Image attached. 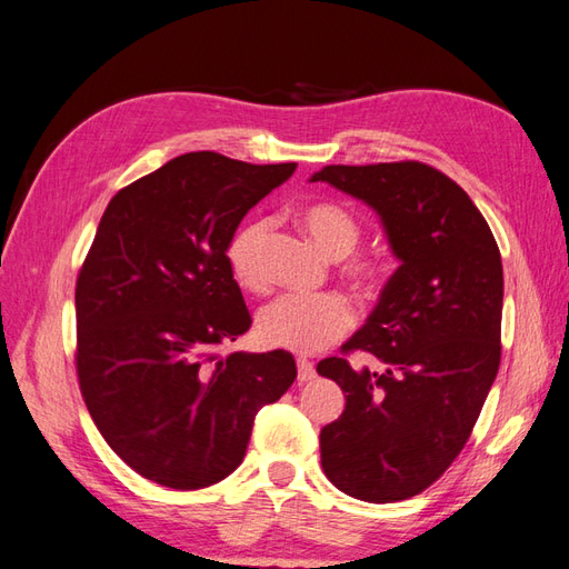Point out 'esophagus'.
<instances>
[{
	"label": "esophagus",
	"instance_id": "esophagus-1",
	"mask_svg": "<svg viewBox=\"0 0 569 569\" xmlns=\"http://www.w3.org/2000/svg\"><path fill=\"white\" fill-rule=\"evenodd\" d=\"M315 375L312 362L308 358H298V382H312Z\"/></svg>",
	"mask_w": 569,
	"mask_h": 569
}]
</instances>
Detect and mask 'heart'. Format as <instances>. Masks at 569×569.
Segmentation results:
<instances>
[{
    "label": "heart",
    "mask_w": 569,
    "mask_h": 569,
    "mask_svg": "<svg viewBox=\"0 0 569 569\" xmlns=\"http://www.w3.org/2000/svg\"><path fill=\"white\" fill-rule=\"evenodd\" d=\"M300 228L329 259L351 254L362 236L358 218L341 203L312 201L296 213ZM271 223L267 218H252L242 223L226 247V261L232 279L250 293H264L269 288L267 244ZM343 279L360 296L375 298L387 279L385 261L377 257H351L341 269ZM356 315L343 296L327 293L317 298L283 296L267 305L257 317V337L269 348H283L293 353H319L339 341L353 327Z\"/></svg>",
    "instance_id": "obj_1"
}]
</instances>
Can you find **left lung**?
<instances>
[{
  "label": "left lung",
  "instance_id": "left-lung-1",
  "mask_svg": "<svg viewBox=\"0 0 569 569\" xmlns=\"http://www.w3.org/2000/svg\"><path fill=\"white\" fill-rule=\"evenodd\" d=\"M329 182L382 218L401 261L380 302L341 353L325 358L346 409L319 432L322 469L341 492L399 502L423 492L459 457L500 368L502 259L471 197L418 160L325 166Z\"/></svg>",
  "mask_w": 569,
  "mask_h": 569
}]
</instances>
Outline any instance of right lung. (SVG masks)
I'll list each match as a JSON object with an SVG mask.
<instances>
[{
  "label": "right lung",
  "mask_w": 569,
  "mask_h": 569,
  "mask_svg": "<svg viewBox=\"0 0 569 569\" xmlns=\"http://www.w3.org/2000/svg\"><path fill=\"white\" fill-rule=\"evenodd\" d=\"M296 163L184 153L120 189L77 279V375L127 466L174 490L238 469L261 406L296 380L288 351L221 353L252 325L226 247Z\"/></svg>",
  "instance_id": "1"
}]
</instances>
